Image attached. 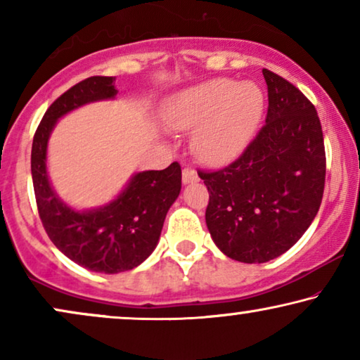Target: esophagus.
<instances>
[{
  "label": "esophagus",
  "mask_w": 360,
  "mask_h": 360,
  "mask_svg": "<svg viewBox=\"0 0 360 360\" xmlns=\"http://www.w3.org/2000/svg\"><path fill=\"white\" fill-rule=\"evenodd\" d=\"M181 180H184V184H195V181H198V174L191 167H184V170H181Z\"/></svg>",
  "instance_id": "34e87169"
}]
</instances>
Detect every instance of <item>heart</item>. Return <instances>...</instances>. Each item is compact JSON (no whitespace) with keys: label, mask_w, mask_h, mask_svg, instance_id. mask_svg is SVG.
<instances>
[{"label":"heart","mask_w":360,"mask_h":360,"mask_svg":"<svg viewBox=\"0 0 360 360\" xmlns=\"http://www.w3.org/2000/svg\"><path fill=\"white\" fill-rule=\"evenodd\" d=\"M262 111L259 86L216 78L176 96L167 108L165 120L179 131L198 126L191 142L195 154L206 164H223L248 146Z\"/></svg>","instance_id":"b5f03b06"}]
</instances>
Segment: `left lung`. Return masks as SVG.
I'll return each mask as SVG.
<instances>
[{
    "label": "left lung",
    "instance_id": "1",
    "mask_svg": "<svg viewBox=\"0 0 360 360\" xmlns=\"http://www.w3.org/2000/svg\"><path fill=\"white\" fill-rule=\"evenodd\" d=\"M265 124L234 162L198 170L210 193L206 226L221 252L245 264L269 262L292 248L316 216L326 152L316 108L297 86L262 70Z\"/></svg>",
    "mask_w": 360,
    "mask_h": 360
}]
</instances>
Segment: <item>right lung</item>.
<instances>
[{"instance_id": "obj_1", "label": "right lung", "mask_w": 360, "mask_h": 360, "mask_svg": "<svg viewBox=\"0 0 360 360\" xmlns=\"http://www.w3.org/2000/svg\"><path fill=\"white\" fill-rule=\"evenodd\" d=\"M115 77H90L57 98L39 122L32 141L31 172L37 211L53 245L93 272L120 274L149 257L159 243L167 211L181 188L179 162L164 170L141 172L110 205L75 211L53 193L46 169L49 136L57 120L86 103L116 95Z\"/></svg>"}]
</instances>
